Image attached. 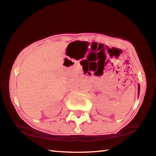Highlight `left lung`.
Returning a JSON list of instances; mask_svg holds the SVG:
<instances>
[{
	"label": "left lung",
	"mask_w": 156,
	"mask_h": 156,
	"mask_svg": "<svg viewBox=\"0 0 156 156\" xmlns=\"http://www.w3.org/2000/svg\"><path fill=\"white\" fill-rule=\"evenodd\" d=\"M140 94V85L138 84V95Z\"/></svg>",
	"instance_id": "obj_1"
}]
</instances>
